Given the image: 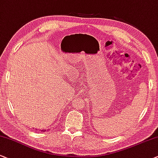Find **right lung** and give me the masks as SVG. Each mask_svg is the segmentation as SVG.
I'll list each match as a JSON object with an SVG mask.
<instances>
[{
    "mask_svg": "<svg viewBox=\"0 0 158 158\" xmlns=\"http://www.w3.org/2000/svg\"><path fill=\"white\" fill-rule=\"evenodd\" d=\"M42 131H43V132H45V131H46V130H42Z\"/></svg>",
    "mask_w": 158,
    "mask_h": 158,
    "instance_id": "right-lung-1",
    "label": "right lung"
}]
</instances>
